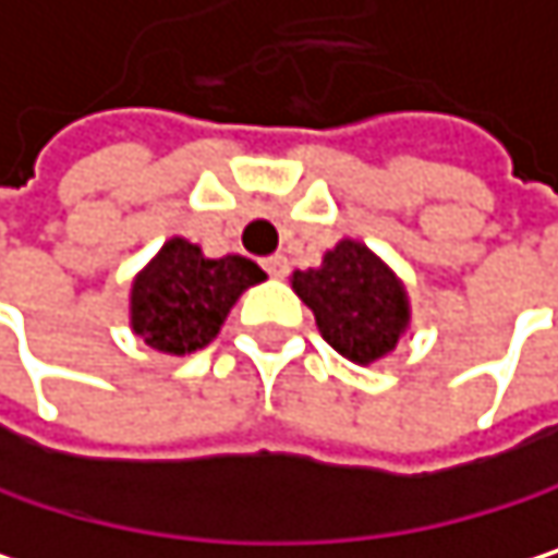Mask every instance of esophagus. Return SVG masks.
<instances>
[{"mask_svg":"<svg viewBox=\"0 0 558 558\" xmlns=\"http://www.w3.org/2000/svg\"><path fill=\"white\" fill-rule=\"evenodd\" d=\"M260 267H264L270 277H277V281H281V277H288V274H291V260H288L284 254H270V257H264V260H260Z\"/></svg>","mask_w":558,"mask_h":558,"instance_id":"obj_1","label":"esophagus"}]
</instances>
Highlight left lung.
Segmentation results:
<instances>
[{"label":"left lung","instance_id":"1","mask_svg":"<svg viewBox=\"0 0 558 558\" xmlns=\"http://www.w3.org/2000/svg\"><path fill=\"white\" fill-rule=\"evenodd\" d=\"M291 284L314 311L324 340L360 366L392 353L409 327L402 281L360 241L343 238L320 267L294 270Z\"/></svg>","mask_w":558,"mask_h":558}]
</instances>
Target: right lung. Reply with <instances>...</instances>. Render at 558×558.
I'll return each mask as SVG.
<instances>
[{
	"label": "right lung",
	"mask_w": 558,
	"mask_h": 558,
	"mask_svg": "<svg viewBox=\"0 0 558 558\" xmlns=\"http://www.w3.org/2000/svg\"><path fill=\"white\" fill-rule=\"evenodd\" d=\"M264 281V270L241 257H205L198 244L169 238L136 274L130 291L133 333L169 356L208 347L241 291Z\"/></svg>",
	"instance_id": "right-lung-1"
}]
</instances>
